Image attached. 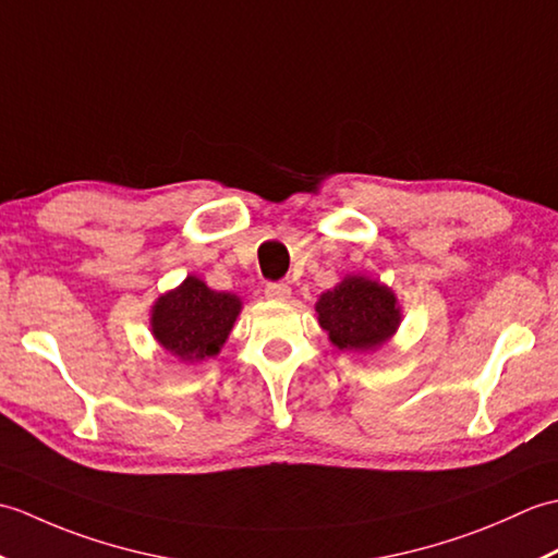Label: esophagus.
I'll return each instance as SVG.
<instances>
[{
	"label": "esophagus",
	"mask_w": 558,
	"mask_h": 558,
	"mask_svg": "<svg viewBox=\"0 0 558 558\" xmlns=\"http://www.w3.org/2000/svg\"><path fill=\"white\" fill-rule=\"evenodd\" d=\"M290 292L292 290L286 286V282H268L266 286V298L270 300H288Z\"/></svg>",
	"instance_id": "34e87169"
}]
</instances>
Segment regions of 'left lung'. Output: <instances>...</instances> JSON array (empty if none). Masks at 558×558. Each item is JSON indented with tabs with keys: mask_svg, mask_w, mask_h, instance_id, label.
<instances>
[{
	"mask_svg": "<svg viewBox=\"0 0 558 558\" xmlns=\"http://www.w3.org/2000/svg\"><path fill=\"white\" fill-rule=\"evenodd\" d=\"M316 314L338 350H376L400 326L396 294L364 276H348L333 290H326L316 302Z\"/></svg>",
	"mask_w": 558,
	"mask_h": 558,
	"instance_id": "1",
	"label": "left lung"
}]
</instances>
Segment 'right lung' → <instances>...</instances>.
I'll use <instances>...</instances> for the list:
<instances>
[{"label":"right lung","mask_w":558,"mask_h":558,"mask_svg":"<svg viewBox=\"0 0 558 558\" xmlns=\"http://www.w3.org/2000/svg\"><path fill=\"white\" fill-rule=\"evenodd\" d=\"M242 312L232 292L210 290L189 276L180 288L165 292L150 310V330L160 345L182 362L216 357Z\"/></svg>","instance_id":"obj_1"}]
</instances>
